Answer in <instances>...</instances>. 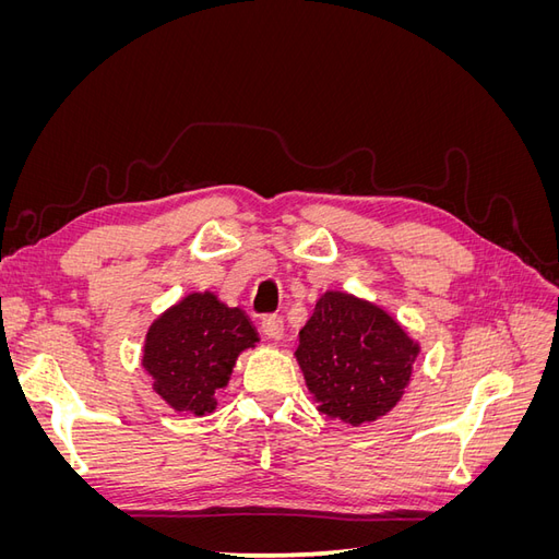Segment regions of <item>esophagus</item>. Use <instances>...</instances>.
I'll use <instances>...</instances> for the list:
<instances>
[{"instance_id":"34e87169","label":"esophagus","mask_w":559,"mask_h":559,"mask_svg":"<svg viewBox=\"0 0 559 559\" xmlns=\"http://www.w3.org/2000/svg\"><path fill=\"white\" fill-rule=\"evenodd\" d=\"M261 333H263L265 337H270V341H282V335H284V321H282L280 317H275V314L263 317V321H261Z\"/></svg>"}]
</instances>
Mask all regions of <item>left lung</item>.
Here are the masks:
<instances>
[{
  "mask_svg": "<svg viewBox=\"0 0 559 559\" xmlns=\"http://www.w3.org/2000/svg\"><path fill=\"white\" fill-rule=\"evenodd\" d=\"M294 357L317 411L345 427L396 408L411 384L419 343L378 302L329 289L298 331Z\"/></svg>",
  "mask_w": 559,
  "mask_h": 559,
  "instance_id": "8db88e82",
  "label": "left lung"
}]
</instances>
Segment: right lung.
<instances>
[{"label":"right lung","mask_w":559,"mask_h":559,"mask_svg":"<svg viewBox=\"0 0 559 559\" xmlns=\"http://www.w3.org/2000/svg\"><path fill=\"white\" fill-rule=\"evenodd\" d=\"M257 343V329L240 308L224 306L212 292H191L151 321L142 368L173 411L205 417L235 361Z\"/></svg>","instance_id":"1"}]
</instances>
